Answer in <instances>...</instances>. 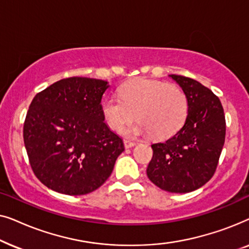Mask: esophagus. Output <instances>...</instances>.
Masks as SVG:
<instances>
[{"label":"esophagus","mask_w":249,"mask_h":249,"mask_svg":"<svg viewBox=\"0 0 249 249\" xmlns=\"http://www.w3.org/2000/svg\"><path fill=\"white\" fill-rule=\"evenodd\" d=\"M124 147L125 148H131V147H134V146L136 145V142H130V141H124Z\"/></svg>","instance_id":"esophagus-1"}]
</instances>
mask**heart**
I'll return each instance as SVG.
<instances>
[{"label":"heart","instance_id":"b5f03b06","mask_svg":"<svg viewBox=\"0 0 249 249\" xmlns=\"http://www.w3.org/2000/svg\"><path fill=\"white\" fill-rule=\"evenodd\" d=\"M118 95L102 102V114L114 131H121L137 117L139 121L124 131L128 138L151 132L155 138L170 137L188 115V97L177 85L139 78L119 87Z\"/></svg>","mask_w":249,"mask_h":249}]
</instances>
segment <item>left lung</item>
I'll return each mask as SVG.
<instances>
[{
  "mask_svg": "<svg viewBox=\"0 0 249 249\" xmlns=\"http://www.w3.org/2000/svg\"><path fill=\"white\" fill-rule=\"evenodd\" d=\"M189 101L185 124L172 137L152 145L148 179L165 192L185 194L212 178L226 138L222 104L213 91L190 78L169 74Z\"/></svg>",
  "mask_w": 249,
  "mask_h": 249,
  "instance_id": "1",
  "label": "left lung"
}]
</instances>
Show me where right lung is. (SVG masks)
<instances>
[{"mask_svg": "<svg viewBox=\"0 0 249 249\" xmlns=\"http://www.w3.org/2000/svg\"><path fill=\"white\" fill-rule=\"evenodd\" d=\"M107 81L61 79L34 97L23 124L30 165L47 188L64 195L89 194L103 185L124 151L102 114Z\"/></svg>", "mask_w": 249, "mask_h": 249, "instance_id": "right-lung-1", "label": "right lung"}]
</instances>
